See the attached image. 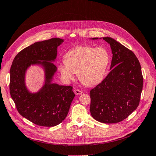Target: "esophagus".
I'll list each match as a JSON object with an SVG mask.
<instances>
[{
	"instance_id": "esophagus-1",
	"label": "esophagus",
	"mask_w": 156,
	"mask_h": 156,
	"mask_svg": "<svg viewBox=\"0 0 156 156\" xmlns=\"http://www.w3.org/2000/svg\"><path fill=\"white\" fill-rule=\"evenodd\" d=\"M74 93H75V94L80 95V94H81L83 93V91L81 90H80V89H74Z\"/></svg>"
}]
</instances>
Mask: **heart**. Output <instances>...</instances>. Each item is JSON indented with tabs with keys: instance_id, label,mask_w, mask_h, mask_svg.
<instances>
[{
	"instance_id": "heart-1",
	"label": "heart",
	"mask_w": 156,
	"mask_h": 156,
	"mask_svg": "<svg viewBox=\"0 0 156 156\" xmlns=\"http://www.w3.org/2000/svg\"><path fill=\"white\" fill-rule=\"evenodd\" d=\"M63 58L65 63H60L58 66L63 79L70 81L77 73L83 84L93 86L104 77L110 57L107 50L103 47L79 45L69 50Z\"/></svg>"
}]
</instances>
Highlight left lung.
<instances>
[{
  "label": "left lung",
  "instance_id": "1",
  "mask_svg": "<svg viewBox=\"0 0 156 156\" xmlns=\"http://www.w3.org/2000/svg\"><path fill=\"white\" fill-rule=\"evenodd\" d=\"M103 39L112 49L111 71L90 90V112L98 122L116 123L128 118L139 105L143 77L133 52L111 37Z\"/></svg>",
  "mask_w": 156,
  "mask_h": 156
}]
</instances>
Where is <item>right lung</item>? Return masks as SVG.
Segmentation results:
<instances>
[{"mask_svg": "<svg viewBox=\"0 0 156 156\" xmlns=\"http://www.w3.org/2000/svg\"><path fill=\"white\" fill-rule=\"evenodd\" d=\"M63 39L53 38L35 42L16 55L10 69L9 91L19 114L39 126H54L66 118L74 94L71 86L52 83L56 67L53 62L57 48ZM43 61V62L41 61ZM32 64H40L44 69L45 84L38 93L31 94L25 85V73Z\"/></svg>", "mask_w": 156, "mask_h": 156, "instance_id": "1", "label": "right lung"}]
</instances>
